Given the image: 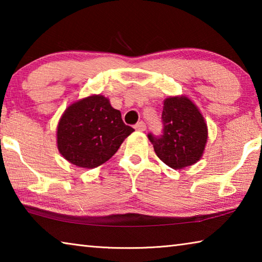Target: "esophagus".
I'll use <instances>...</instances> for the list:
<instances>
[{"label":"esophagus","mask_w":262,"mask_h":262,"mask_svg":"<svg viewBox=\"0 0 262 262\" xmlns=\"http://www.w3.org/2000/svg\"><path fill=\"white\" fill-rule=\"evenodd\" d=\"M135 129L137 132H144L145 129H147V125H145L143 121H140V122H137L136 125H135Z\"/></svg>","instance_id":"obj_1"}]
</instances>
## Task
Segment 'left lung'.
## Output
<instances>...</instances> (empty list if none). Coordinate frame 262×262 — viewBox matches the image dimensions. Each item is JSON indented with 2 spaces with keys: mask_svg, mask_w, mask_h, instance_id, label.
Returning a JSON list of instances; mask_svg holds the SVG:
<instances>
[{
  "mask_svg": "<svg viewBox=\"0 0 262 262\" xmlns=\"http://www.w3.org/2000/svg\"><path fill=\"white\" fill-rule=\"evenodd\" d=\"M162 121L163 135H148L158 158L173 170L200 161L207 144L208 127L198 106L186 96L167 97Z\"/></svg>",
  "mask_w": 262,
  "mask_h": 262,
  "instance_id": "1",
  "label": "left lung"
}]
</instances>
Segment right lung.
I'll list each match as a JSON object with an SVG mask.
<instances>
[{"label":"right lung","instance_id":"1","mask_svg":"<svg viewBox=\"0 0 262 262\" xmlns=\"http://www.w3.org/2000/svg\"><path fill=\"white\" fill-rule=\"evenodd\" d=\"M133 132L108 98L92 95L66 108L57 123V149L74 165L95 168L107 162Z\"/></svg>","mask_w":262,"mask_h":262}]
</instances>
